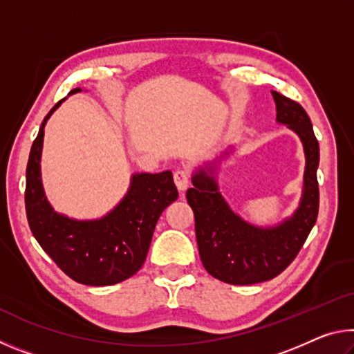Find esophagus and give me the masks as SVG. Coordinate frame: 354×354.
Segmentation results:
<instances>
[{
  "label": "esophagus",
  "instance_id": "esophagus-1",
  "mask_svg": "<svg viewBox=\"0 0 354 354\" xmlns=\"http://www.w3.org/2000/svg\"><path fill=\"white\" fill-rule=\"evenodd\" d=\"M173 178H175V184L179 192H184L185 189L189 187V173L187 170H176L175 175H173Z\"/></svg>",
  "mask_w": 354,
  "mask_h": 354
}]
</instances>
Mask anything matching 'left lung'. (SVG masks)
<instances>
[{"instance_id":"obj_1","label":"left lung","mask_w":354,"mask_h":354,"mask_svg":"<svg viewBox=\"0 0 354 354\" xmlns=\"http://www.w3.org/2000/svg\"><path fill=\"white\" fill-rule=\"evenodd\" d=\"M277 122L286 124L303 143L306 167L303 194L297 211L274 226H256L243 220L221 196L217 164L232 148L192 175L194 187L187 190V203L195 214V234L206 272L227 284L247 286L273 279L295 259L306 242L319 215L320 149L313 123L297 101L273 92Z\"/></svg>"}]
</instances>
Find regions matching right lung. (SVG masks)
<instances>
[{
	"label": "right lung",
	"instance_id": "right-lung-1",
	"mask_svg": "<svg viewBox=\"0 0 354 354\" xmlns=\"http://www.w3.org/2000/svg\"><path fill=\"white\" fill-rule=\"evenodd\" d=\"M81 92L73 88L68 95ZM65 100V98H64ZM48 112L31 147L26 167L25 205L35 241L57 267L86 286H112L133 277L147 259L156 223L164 209L178 198L170 170L136 173L123 200L95 220H76L56 212L41 184L40 159Z\"/></svg>",
	"mask_w": 354,
	"mask_h": 354
}]
</instances>
